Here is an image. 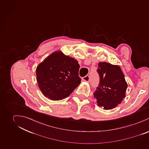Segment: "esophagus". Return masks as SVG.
<instances>
[{"mask_svg":"<svg viewBox=\"0 0 149 149\" xmlns=\"http://www.w3.org/2000/svg\"><path fill=\"white\" fill-rule=\"evenodd\" d=\"M83 80L85 82H89L90 81V77L88 75H86L84 77H83L82 78Z\"/></svg>","mask_w":149,"mask_h":149,"instance_id":"1","label":"esophagus"}]
</instances>
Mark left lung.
<instances>
[{
	"instance_id": "8db88e82",
	"label": "left lung",
	"mask_w": 149,
	"mask_h": 149,
	"mask_svg": "<svg viewBox=\"0 0 149 149\" xmlns=\"http://www.w3.org/2000/svg\"><path fill=\"white\" fill-rule=\"evenodd\" d=\"M97 72L99 83L94 93L98 105L110 110L120 104L125 97L127 84L120 67L109 63L100 62Z\"/></svg>"
}]
</instances>
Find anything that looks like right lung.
I'll return each mask as SVG.
<instances>
[{
  "instance_id": "add662e5",
  "label": "right lung",
  "mask_w": 149,
  "mask_h": 149,
  "mask_svg": "<svg viewBox=\"0 0 149 149\" xmlns=\"http://www.w3.org/2000/svg\"><path fill=\"white\" fill-rule=\"evenodd\" d=\"M79 69L76 59L61 51L54 52L36 68L38 86L43 94L50 99H65L81 83Z\"/></svg>"
}]
</instances>
